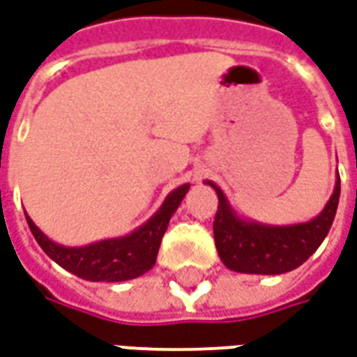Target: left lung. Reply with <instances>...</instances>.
I'll return each mask as SVG.
<instances>
[{"mask_svg": "<svg viewBox=\"0 0 357 357\" xmlns=\"http://www.w3.org/2000/svg\"><path fill=\"white\" fill-rule=\"evenodd\" d=\"M204 183L218 195L213 231L220 261L230 271L245 274H282L303 265L326 238L340 199V176H336L333 195L313 220L273 226L241 218L220 187L213 181Z\"/></svg>", "mask_w": 357, "mask_h": 357, "instance_id": "left-lung-1", "label": "left lung"}]
</instances>
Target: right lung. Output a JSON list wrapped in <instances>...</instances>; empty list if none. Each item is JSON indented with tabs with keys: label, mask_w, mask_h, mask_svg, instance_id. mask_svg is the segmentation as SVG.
Segmentation results:
<instances>
[{
	"label": "right lung",
	"mask_w": 357,
	"mask_h": 357,
	"mask_svg": "<svg viewBox=\"0 0 357 357\" xmlns=\"http://www.w3.org/2000/svg\"><path fill=\"white\" fill-rule=\"evenodd\" d=\"M187 191H189V183L174 189L164 199L160 208L131 234L121 238L94 241L83 248H67L52 241L31 220L29 214H26V222L34 239L44 249V253L66 271L91 282H123L153 268L160 249L162 236L170 224L172 214L178 211Z\"/></svg>",
	"instance_id": "add662e5"
}]
</instances>
